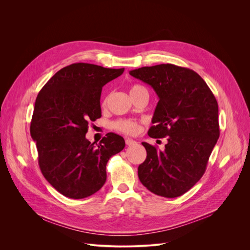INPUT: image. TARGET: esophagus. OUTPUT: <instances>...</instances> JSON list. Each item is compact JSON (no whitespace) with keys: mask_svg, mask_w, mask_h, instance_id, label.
Wrapping results in <instances>:
<instances>
[{"mask_svg":"<svg viewBox=\"0 0 250 250\" xmlns=\"http://www.w3.org/2000/svg\"><path fill=\"white\" fill-rule=\"evenodd\" d=\"M125 144L127 146H134V145H137V142L136 141H134V140H132V139H126L125 140Z\"/></svg>","mask_w":250,"mask_h":250,"instance_id":"esophagus-1","label":"esophagus"}]
</instances>
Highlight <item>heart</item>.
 I'll list each match as a JSON object with an SVG mask.
<instances>
[{"label":"heart","instance_id":"heart-1","mask_svg":"<svg viewBox=\"0 0 250 250\" xmlns=\"http://www.w3.org/2000/svg\"><path fill=\"white\" fill-rule=\"evenodd\" d=\"M142 92H147L146 88L140 84H134L130 86L129 94L130 96L142 93ZM108 101V97H104L102 100V106H106ZM113 127L125 135H135L139 130V124L137 122L130 120H118L113 124Z\"/></svg>","mask_w":250,"mask_h":250}]
</instances>
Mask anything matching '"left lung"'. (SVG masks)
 Instances as JSON below:
<instances>
[{
    "label": "left lung",
    "instance_id": "obj_1",
    "mask_svg": "<svg viewBox=\"0 0 250 250\" xmlns=\"http://www.w3.org/2000/svg\"><path fill=\"white\" fill-rule=\"evenodd\" d=\"M129 74L149 84L159 97L148 135L167 137L163 151L142 143L147 158L138 168L140 181L157 195L177 198L206 171L220 136L218 102L204 79L188 68L162 63Z\"/></svg>",
    "mask_w": 250,
    "mask_h": 250
}]
</instances>
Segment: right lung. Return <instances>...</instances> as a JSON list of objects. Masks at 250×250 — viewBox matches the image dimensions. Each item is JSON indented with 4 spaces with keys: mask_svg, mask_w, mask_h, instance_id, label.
<instances>
[{
    "mask_svg": "<svg viewBox=\"0 0 250 250\" xmlns=\"http://www.w3.org/2000/svg\"><path fill=\"white\" fill-rule=\"evenodd\" d=\"M125 69L76 62L52 76L39 91L30 125L45 179L60 193L80 200L106 181V164L125 148L123 137L106 134L97 145L85 135L88 124L101 117L102 87Z\"/></svg>",
    "mask_w": 250,
    "mask_h": 250,
    "instance_id": "obj_1",
    "label": "right lung"
}]
</instances>
